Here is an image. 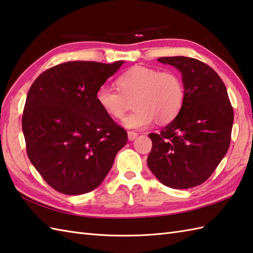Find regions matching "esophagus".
Returning a JSON list of instances; mask_svg holds the SVG:
<instances>
[{
  "mask_svg": "<svg viewBox=\"0 0 253 253\" xmlns=\"http://www.w3.org/2000/svg\"><path fill=\"white\" fill-rule=\"evenodd\" d=\"M137 135H138V134L135 131H128L127 132V137H128V139H130V141H134V139L137 137Z\"/></svg>",
  "mask_w": 253,
  "mask_h": 253,
  "instance_id": "esophagus-1",
  "label": "esophagus"
}]
</instances>
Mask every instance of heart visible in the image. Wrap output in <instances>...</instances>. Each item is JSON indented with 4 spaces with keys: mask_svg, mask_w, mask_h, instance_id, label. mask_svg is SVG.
Returning <instances> with one entry per match:
<instances>
[{
    "mask_svg": "<svg viewBox=\"0 0 253 253\" xmlns=\"http://www.w3.org/2000/svg\"><path fill=\"white\" fill-rule=\"evenodd\" d=\"M118 89L103 85L96 102L105 114L122 119L134 100L135 111L125 119V126L145 128L157 119L168 123L181 111L185 100L184 83L176 72L134 66L117 79Z\"/></svg>",
    "mask_w": 253,
    "mask_h": 253,
    "instance_id": "b5f03b06",
    "label": "heart"
}]
</instances>
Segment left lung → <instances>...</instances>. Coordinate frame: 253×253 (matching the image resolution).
I'll return each instance as SVG.
<instances>
[{"label":"left lung","instance_id":"obj_1","mask_svg":"<svg viewBox=\"0 0 253 253\" xmlns=\"http://www.w3.org/2000/svg\"><path fill=\"white\" fill-rule=\"evenodd\" d=\"M182 72L184 105L160 133H150V171L171 188L185 189L206 182L226 155L234 110L225 84L210 66L185 56L160 57Z\"/></svg>","mask_w":253,"mask_h":253}]
</instances>
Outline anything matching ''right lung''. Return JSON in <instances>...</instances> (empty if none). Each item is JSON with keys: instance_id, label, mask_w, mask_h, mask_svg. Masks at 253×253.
<instances>
[{"instance_id": "1", "label": "right lung", "mask_w": 253, "mask_h": 253, "mask_svg": "<svg viewBox=\"0 0 253 253\" xmlns=\"http://www.w3.org/2000/svg\"><path fill=\"white\" fill-rule=\"evenodd\" d=\"M123 63L67 61L32 83L21 119L27 155L57 192L81 195L96 188L126 144V131L96 102L98 87Z\"/></svg>"}]
</instances>
